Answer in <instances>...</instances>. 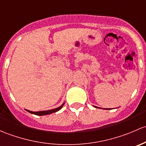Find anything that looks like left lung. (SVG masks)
<instances>
[{
  "mask_svg": "<svg viewBox=\"0 0 146 146\" xmlns=\"http://www.w3.org/2000/svg\"><path fill=\"white\" fill-rule=\"evenodd\" d=\"M94 107H95V108H98V107H96V106H94ZM100 109H103V108H100ZM103 109H104V110H108V109H107V108H103Z\"/></svg>",
  "mask_w": 146,
  "mask_h": 146,
  "instance_id": "left-lung-1",
  "label": "left lung"
}]
</instances>
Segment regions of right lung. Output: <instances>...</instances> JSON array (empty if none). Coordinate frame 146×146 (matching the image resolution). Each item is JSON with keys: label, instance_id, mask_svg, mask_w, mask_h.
<instances>
[{"label": "right lung", "instance_id": "obj_1", "mask_svg": "<svg viewBox=\"0 0 146 146\" xmlns=\"http://www.w3.org/2000/svg\"><path fill=\"white\" fill-rule=\"evenodd\" d=\"M64 103H63L62 105H61L60 106L58 107V108H55V109L52 110H43V111H37V112H33V111H30L28 110H26L27 112H29L31 114H34V115H39V116H42V115H50V114L53 113V112H56L58 111H59L61 108H62L63 106H64Z\"/></svg>", "mask_w": 146, "mask_h": 146}]
</instances>
